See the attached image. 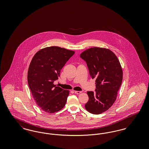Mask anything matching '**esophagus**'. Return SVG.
I'll return each mask as SVG.
<instances>
[{
  "mask_svg": "<svg viewBox=\"0 0 149 149\" xmlns=\"http://www.w3.org/2000/svg\"><path fill=\"white\" fill-rule=\"evenodd\" d=\"M81 92H82L81 91H74V93H75V94H80V93H81Z\"/></svg>",
  "mask_w": 149,
  "mask_h": 149,
  "instance_id": "1",
  "label": "esophagus"
}]
</instances>
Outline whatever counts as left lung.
<instances>
[{
    "label": "left lung",
    "mask_w": 149,
    "mask_h": 149,
    "mask_svg": "<svg viewBox=\"0 0 149 149\" xmlns=\"http://www.w3.org/2000/svg\"><path fill=\"white\" fill-rule=\"evenodd\" d=\"M80 57L86 62L91 78L95 79L96 89L87 92L85 109L91 113H102L113 105L122 84L120 61L112 51L100 47L87 49Z\"/></svg>",
    "instance_id": "obj_1"
}]
</instances>
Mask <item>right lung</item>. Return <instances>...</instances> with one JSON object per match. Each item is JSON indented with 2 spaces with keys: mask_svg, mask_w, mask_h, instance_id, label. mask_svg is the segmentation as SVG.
Returning a JSON list of instances; mask_svg holds the SVG:
<instances>
[{
  "mask_svg": "<svg viewBox=\"0 0 149 149\" xmlns=\"http://www.w3.org/2000/svg\"><path fill=\"white\" fill-rule=\"evenodd\" d=\"M75 52L57 46L38 51L29 66V88L37 104L43 111L52 113L64 108L69 91L54 84L61 69Z\"/></svg>",
  "mask_w": 149,
  "mask_h": 149,
  "instance_id": "obj_1",
  "label": "right lung"
}]
</instances>
